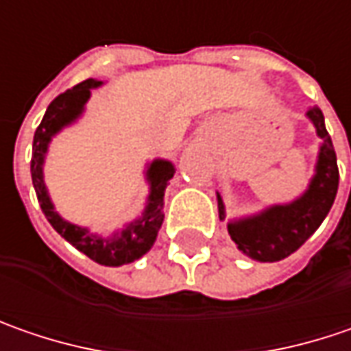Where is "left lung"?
Instances as JSON below:
<instances>
[{
	"label": "left lung",
	"mask_w": 351,
	"mask_h": 351,
	"mask_svg": "<svg viewBox=\"0 0 351 351\" xmlns=\"http://www.w3.org/2000/svg\"><path fill=\"white\" fill-rule=\"evenodd\" d=\"M306 117L313 121L322 145L308 189L289 204H275L263 212L228 223V232L237 250L255 261L273 263L295 253L320 228L328 216L338 192V162L332 139L324 125V115L318 108H311ZM220 220L226 218V208L218 194Z\"/></svg>",
	"instance_id": "obj_1"
}]
</instances>
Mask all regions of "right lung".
I'll list each match as a JSON object with an SVG mask.
<instances>
[{
    "label": "right lung",
    "mask_w": 351,
    "mask_h": 351,
    "mask_svg": "<svg viewBox=\"0 0 351 351\" xmlns=\"http://www.w3.org/2000/svg\"><path fill=\"white\" fill-rule=\"evenodd\" d=\"M101 84H104L101 80L88 78L51 101V106L47 108L45 117L33 137L31 176H33V186L37 192L40 210L47 216V220L51 221L54 230L69 243H72L78 252L88 255L92 261L106 267H119L125 263H133L135 259L143 257L153 247L160 230V223L165 220V214H162L165 200L162 198H165V191H167V182L175 175L173 162L165 159H155L147 167L145 178L149 182V198H147L145 210H143L141 218L128 223L121 232H117L112 237L92 234L88 228H80L76 223H70L64 218H60L51 202V196L47 192L45 178H43V165H45L51 139L62 128L74 123L82 115L86 101L90 99V94H92V88H98Z\"/></svg>",
    "instance_id": "right-lung-1"
}]
</instances>
